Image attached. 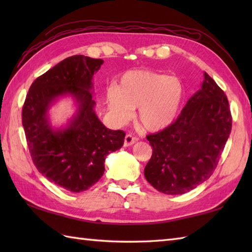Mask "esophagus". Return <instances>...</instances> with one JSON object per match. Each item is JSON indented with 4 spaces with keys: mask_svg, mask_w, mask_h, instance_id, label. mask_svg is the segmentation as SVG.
Listing matches in <instances>:
<instances>
[{
    "mask_svg": "<svg viewBox=\"0 0 252 252\" xmlns=\"http://www.w3.org/2000/svg\"><path fill=\"white\" fill-rule=\"evenodd\" d=\"M137 141V138L135 136H133L132 134H126L125 137V146H131Z\"/></svg>",
    "mask_w": 252,
    "mask_h": 252,
    "instance_id": "esophagus-1",
    "label": "esophagus"
}]
</instances>
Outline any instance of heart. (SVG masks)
I'll list each match as a JSON object with an SVG mask.
<instances>
[{
  "mask_svg": "<svg viewBox=\"0 0 252 252\" xmlns=\"http://www.w3.org/2000/svg\"><path fill=\"white\" fill-rule=\"evenodd\" d=\"M184 88L176 77L153 70H129L119 80L118 87L107 89L106 100L118 121H126L134 108L144 129L151 132L168 127L178 116Z\"/></svg>",
  "mask_w": 252,
  "mask_h": 252,
  "instance_id": "b5f03b06",
  "label": "heart"
}]
</instances>
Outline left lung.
<instances>
[{"instance_id":"1","label":"left lung","mask_w":252,"mask_h":252,"mask_svg":"<svg viewBox=\"0 0 252 252\" xmlns=\"http://www.w3.org/2000/svg\"><path fill=\"white\" fill-rule=\"evenodd\" d=\"M201 89L173 123L146 136L153 147L144 169L149 184L167 195L194 189L216 170L232 130L228 100L207 72Z\"/></svg>"}]
</instances>
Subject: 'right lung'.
Returning a JSON list of instances; mask_svg holds the SVG:
<instances>
[{
  "mask_svg": "<svg viewBox=\"0 0 252 252\" xmlns=\"http://www.w3.org/2000/svg\"><path fill=\"white\" fill-rule=\"evenodd\" d=\"M103 60L74 55L34 80L26 96L21 119L32 161L52 183L69 191L89 189L104 174L107 155L120 149L126 133L99 121L92 99L93 74ZM72 94L78 111L65 129L50 126L47 110L63 94Z\"/></svg>",
  "mask_w": 252,
  "mask_h": 252,
  "instance_id": "obj_1",
  "label": "right lung"
}]
</instances>
